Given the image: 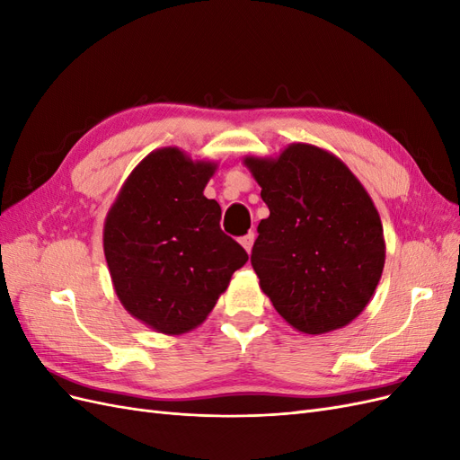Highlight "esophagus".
<instances>
[{"instance_id":"obj_1","label":"esophagus","mask_w":460,"mask_h":460,"mask_svg":"<svg viewBox=\"0 0 460 460\" xmlns=\"http://www.w3.org/2000/svg\"><path fill=\"white\" fill-rule=\"evenodd\" d=\"M253 242H255V234L249 232L247 235H243V238L240 240V243L243 245V249L247 253H252V247H253Z\"/></svg>"}]
</instances>
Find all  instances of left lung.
Here are the masks:
<instances>
[{
  "instance_id": "left-lung-1",
  "label": "left lung",
  "mask_w": 460,
  "mask_h": 460,
  "mask_svg": "<svg viewBox=\"0 0 460 460\" xmlns=\"http://www.w3.org/2000/svg\"><path fill=\"white\" fill-rule=\"evenodd\" d=\"M243 164L270 211L252 264L278 314L311 336L353 323L385 262L382 220L365 186L311 144H289L274 159L247 155Z\"/></svg>"
}]
</instances>
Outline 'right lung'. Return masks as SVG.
Listing matches in <instances>:
<instances>
[{"label":"right lung","mask_w":460,"mask_h":460,"mask_svg":"<svg viewBox=\"0 0 460 460\" xmlns=\"http://www.w3.org/2000/svg\"><path fill=\"white\" fill-rule=\"evenodd\" d=\"M217 163L178 147L151 151L124 180L103 226V252L122 307L166 336L198 328L247 262L220 230L203 190Z\"/></svg>","instance_id":"add662e5"}]
</instances>
